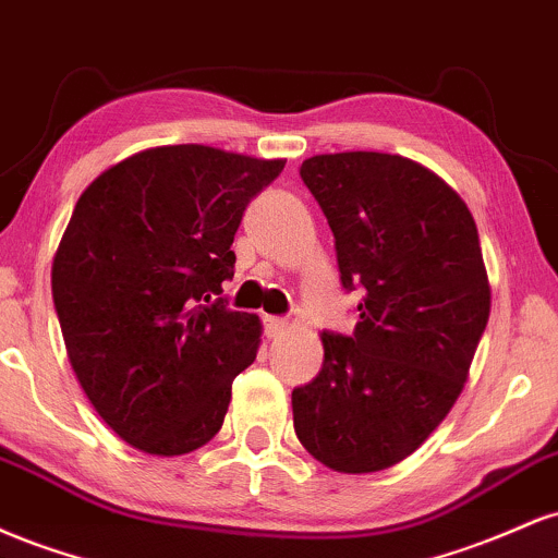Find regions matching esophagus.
<instances>
[{
    "label": "esophagus",
    "instance_id": "1",
    "mask_svg": "<svg viewBox=\"0 0 558 558\" xmlns=\"http://www.w3.org/2000/svg\"><path fill=\"white\" fill-rule=\"evenodd\" d=\"M286 330H288V319H283V317H265V332H267V338H280V336H286Z\"/></svg>",
    "mask_w": 558,
    "mask_h": 558
}]
</instances>
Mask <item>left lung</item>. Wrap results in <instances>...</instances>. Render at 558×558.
<instances>
[{
    "label": "left lung",
    "mask_w": 558,
    "mask_h": 558,
    "mask_svg": "<svg viewBox=\"0 0 558 558\" xmlns=\"http://www.w3.org/2000/svg\"><path fill=\"white\" fill-rule=\"evenodd\" d=\"M299 172L362 304L354 336L323 332V369L291 393L293 427L317 462L367 475L417 451L457 403L488 325V272L462 196L420 162L341 151Z\"/></svg>",
    "instance_id": "8db88e82"
}]
</instances>
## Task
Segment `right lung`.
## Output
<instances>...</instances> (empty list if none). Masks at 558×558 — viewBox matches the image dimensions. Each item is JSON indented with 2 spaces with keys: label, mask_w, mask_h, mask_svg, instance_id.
Segmentation results:
<instances>
[{
  "label": "right lung",
  "mask_w": 558,
  "mask_h": 558,
  "mask_svg": "<svg viewBox=\"0 0 558 558\" xmlns=\"http://www.w3.org/2000/svg\"><path fill=\"white\" fill-rule=\"evenodd\" d=\"M286 159L202 144L155 146L83 191L52 262L62 338L96 414L151 457L215 438L262 323L222 283L246 204Z\"/></svg>",
  "instance_id": "obj_1"
}]
</instances>
